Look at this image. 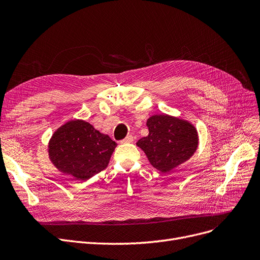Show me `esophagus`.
Here are the masks:
<instances>
[{
    "label": "esophagus",
    "mask_w": 260,
    "mask_h": 260,
    "mask_svg": "<svg viewBox=\"0 0 260 260\" xmlns=\"http://www.w3.org/2000/svg\"><path fill=\"white\" fill-rule=\"evenodd\" d=\"M134 141V136H132V135H128V136H126V137L123 139V140H121V143L122 144H124V143H132Z\"/></svg>",
    "instance_id": "34e87169"
}]
</instances>
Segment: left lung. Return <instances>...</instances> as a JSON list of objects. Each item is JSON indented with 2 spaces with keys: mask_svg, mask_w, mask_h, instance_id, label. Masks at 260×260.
<instances>
[{
  "mask_svg": "<svg viewBox=\"0 0 260 260\" xmlns=\"http://www.w3.org/2000/svg\"><path fill=\"white\" fill-rule=\"evenodd\" d=\"M148 135L137 145L151 165L168 173L194 155L198 147V133L192 123L170 115H154L146 121Z\"/></svg>",
  "mask_w": 260,
  "mask_h": 260,
  "instance_id": "1",
  "label": "left lung"
}]
</instances>
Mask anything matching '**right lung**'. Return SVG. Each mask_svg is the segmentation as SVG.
I'll return each instance as SVG.
<instances>
[{
  "mask_svg": "<svg viewBox=\"0 0 260 260\" xmlns=\"http://www.w3.org/2000/svg\"><path fill=\"white\" fill-rule=\"evenodd\" d=\"M117 143L84 120H71L53 133L48 156L61 173L87 180L103 171Z\"/></svg>",
  "mask_w": 260,
  "mask_h": 260,
  "instance_id": "1",
  "label": "right lung"
}]
</instances>
